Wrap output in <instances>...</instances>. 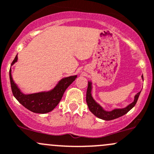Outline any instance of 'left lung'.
Instances as JSON below:
<instances>
[{"label": "left lung", "mask_w": 154, "mask_h": 154, "mask_svg": "<svg viewBox=\"0 0 154 154\" xmlns=\"http://www.w3.org/2000/svg\"><path fill=\"white\" fill-rule=\"evenodd\" d=\"M142 77H143V76H142ZM91 92V82H88L87 93H86V102H87L88 106L90 111L94 114V115L96 116L98 118H100L103 120L115 119L119 118V117L122 116L126 114L127 112H128L131 108L134 107V105L136 104L137 99H138V97L140 93V91L138 92V93L135 95L134 101H133L131 104L128 105L127 107L124 108V109H115L112 111H110V112H107V111L103 110V109H102L101 106L99 104H97V103L94 100Z\"/></svg>", "instance_id": "left-lung-1"}]
</instances>
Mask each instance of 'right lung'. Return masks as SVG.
Returning <instances> with one entry per match:
<instances>
[{
	"label": "right lung",
	"instance_id": "add662e5",
	"mask_svg": "<svg viewBox=\"0 0 154 154\" xmlns=\"http://www.w3.org/2000/svg\"><path fill=\"white\" fill-rule=\"evenodd\" d=\"M18 57L17 55L11 65L15 63ZM76 77L77 76L74 75L63 79L59 82L58 85H57L56 87L50 91L24 94L13 80L11 69H10V85L13 94L23 106L35 113H47L53 110L62 99L66 89L75 81Z\"/></svg>",
	"mask_w": 154,
	"mask_h": 154
}]
</instances>
